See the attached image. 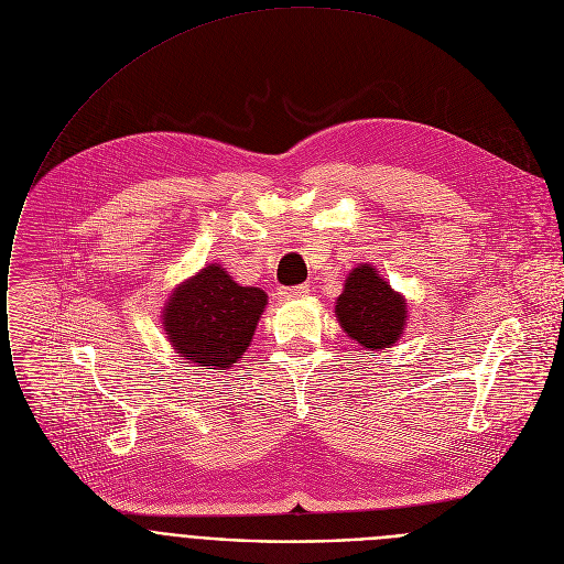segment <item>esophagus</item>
I'll return each mask as SVG.
<instances>
[{
    "label": "esophagus",
    "instance_id": "1",
    "mask_svg": "<svg viewBox=\"0 0 564 564\" xmlns=\"http://www.w3.org/2000/svg\"><path fill=\"white\" fill-rule=\"evenodd\" d=\"M308 293V284H300V286H284L280 289V300H295V297H304Z\"/></svg>",
    "mask_w": 564,
    "mask_h": 564
}]
</instances>
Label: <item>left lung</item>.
<instances>
[{
	"label": "left lung",
	"instance_id": "8db88e82",
	"mask_svg": "<svg viewBox=\"0 0 564 564\" xmlns=\"http://www.w3.org/2000/svg\"><path fill=\"white\" fill-rule=\"evenodd\" d=\"M335 317L356 345L369 351L395 347L406 328V300L371 267L358 264L335 300Z\"/></svg>",
	"mask_w": 564,
	"mask_h": 564
}]
</instances>
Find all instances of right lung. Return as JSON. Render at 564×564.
<instances>
[{
	"instance_id": "add662e5",
	"label": "right lung",
	"mask_w": 564,
	"mask_h": 564,
	"mask_svg": "<svg viewBox=\"0 0 564 564\" xmlns=\"http://www.w3.org/2000/svg\"><path fill=\"white\" fill-rule=\"evenodd\" d=\"M267 304L262 289L242 286L219 264H206L171 291L162 326L177 358L221 373L251 347Z\"/></svg>"
}]
</instances>
